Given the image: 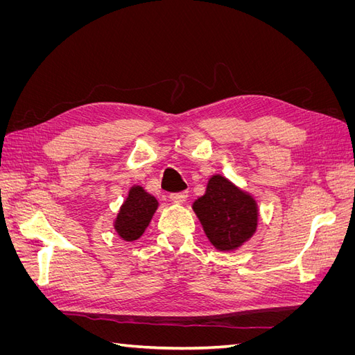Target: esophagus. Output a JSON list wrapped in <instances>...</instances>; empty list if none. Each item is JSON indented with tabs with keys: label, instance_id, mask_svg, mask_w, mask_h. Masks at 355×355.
<instances>
[{
	"label": "esophagus",
	"instance_id": "obj_1",
	"mask_svg": "<svg viewBox=\"0 0 355 355\" xmlns=\"http://www.w3.org/2000/svg\"><path fill=\"white\" fill-rule=\"evenodd\" d=\"M188 198V192H176V194H170V200L173 202H185Z\"/></svg>",
	"mask_w": 355,
	"mask_h": 355
}]
</instances>
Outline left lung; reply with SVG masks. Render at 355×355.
<instances>
[{
  "mask_svg": "<svg viewBox=\"0 0 355 355\" xmlns=\"http://www.w3.org/2000/svg\"><path fill=\"white\" fill-rule=\"evenodd\" d=\"M204 234L220 252H234L257 230L259 207L254 197L222 175H213L206 194L192 202Z\"/></svg>",
  "mask_w": 355,
  "mask_h": 355,
  "instance_id": "8db88e82",
  "label": "left lung"
}]
</instances>
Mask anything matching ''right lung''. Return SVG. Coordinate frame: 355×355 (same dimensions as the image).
Masks as SVG:
<instances>
[{"mask_svg": "<svg viewBox=\"0 0 355 355\" xmlns=\"http://www.w3.org/2000/svg\"><path fill=\"white\" fill-rule=\"evenodd\" d=\"M157 209V198L144 187L133 185L114 219V230L118 237L127 243L141 239Z\"/></svg>", "mask_w": 355, "mask_h": 355, "instance_id": "1", "label": "right lung"}]
</instances>
